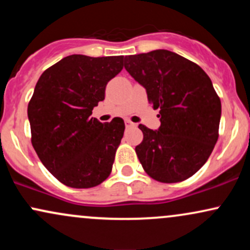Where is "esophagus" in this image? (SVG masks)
Masks as SVG:
<instances>
[{
  "instance_id": "34e87169",
  "label": "esophagus",
  "mask_w": 250,
  "mask_h": 250,
  "mask_svg": "<svg viewBox=\"0 0 250 250\" xmlns=\"http://www.w3.org/2000/svg\"><path fill=\"white\" fill-rule=\"evenodd\" d=\"M135 123L134 122H131V121H129V120H127V121H125V127H135Z\"/></svg>"
}]
</instances>
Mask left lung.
Masks as SVG:
<instances>
[{
    "mask_svg": "<svg viewBox=\"0 0 250 250\" xmlns=\"http://www.w3.org/2000/svg\"><path fill=\"white\" fill-rule=\"evenodd\" d=\"M125 68L160 109L157 130L139 125L143 141L135 151L146 173L163 183L193 176L219 139L221 101L211 80L196 63L165 49L125 56Z\"/></svg>",
    "mask_w": 250,
    "mask_h": 250,
    "instance_id": "left-lung-1",
    "label": "left lung"
}]
</instances>
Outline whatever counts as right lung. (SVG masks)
I'll return each mask as SVG.
<instances>
[{
  "label": "right lung",
  "mask_w": 250,
  "mask_h": 250,
  "mask_svg": "<svg viewBox=\"0 0 250 250\" xmlns=\"http://www.w3.org/2000/svg\"><path fill=\"white\" fill-rule=\"evenodd\" d=\"M122 68L123 56L70 55L36 83L28 104L31 143L43 166L68 187H95L110 174L125 122L101 123L90 115Z\"/></svg>",
  "instance_id": "add662e5"
}]
</instances>
